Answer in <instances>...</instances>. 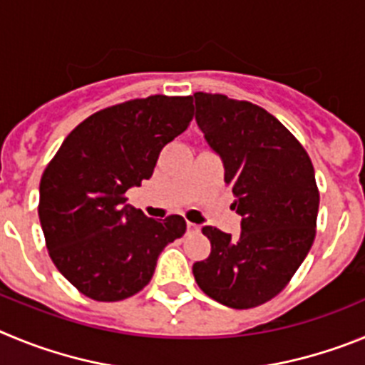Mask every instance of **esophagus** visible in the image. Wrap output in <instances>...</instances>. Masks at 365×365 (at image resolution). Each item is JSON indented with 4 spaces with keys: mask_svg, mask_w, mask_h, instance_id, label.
Listing matches in <instances>:
<instances>
[{
    "mask_svg": "<svg viewBox=\"0 0 365 365\" xmlns=\"http://www.w3.org/2000/svg\"><path fill=\"white\" fill-rule=\"evenodd\" d=\"M187 229H189L190 232H196V231H200V227H198V225H196V223H190V222H187Z\"/></svg>",
    "mask_w": 365,
    "mask_h": 365,
    "instance_id": "obj_1",
    "label": "esophagus"
}]
</instances>
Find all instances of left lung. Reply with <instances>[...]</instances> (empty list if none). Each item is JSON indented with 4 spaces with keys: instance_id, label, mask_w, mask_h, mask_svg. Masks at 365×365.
Wrapping results in <instances>:
<instances>
[{
    "instance_id": "8db88e82",
    "label": "left lung",
    "mask_w": 365,
    "mask_h": 365,
    "mask_svg": "<svg viewBox=\"0 0 365 365\" xmlns=\"http://www.w3.org/2000/svg\"><path fill=\"white\" fill-rule=\"evenodd\" d=\"M196 121L223 162L242 216L240 238L205 225L211 255L192 265L207 297L251 309L293 278L317 235L318 195L309 154L277 118L251 101L195 93Z\"/></svg>"
}]
</instances>
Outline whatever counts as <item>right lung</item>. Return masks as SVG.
I'll list each match as a JSON object with an SVG mask.
<instances>
[{
  "label": "right lung",
  "mask_w": 365,
  "mask_h": 365,
  "mask_svg": "<svg viewBox=\"0 0 365 365\" xmlns=\"http://www.w3.org/2000/svg\"><path fill=\"white\" fill-rule=\"evenodd\" d=\"M192 96L129 100L72 130L39 182L38 215L58 271L85 297L120 302L150 282L185 220L147 218L125 192L153 176L163 147L189 127Z\"/></svg>",
  "instance_id": "obj_1"
}]
</instances>
